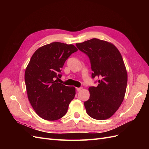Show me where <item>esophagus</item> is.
Returning a JSON list of instances; mask_svg holds the SVG:
<instances>
[{"label":"esophagus","mask_w":149,"mask_h":149,"mask_svg":"<svg viewBox=\"0 0 149 149\" xmlns=\"http://www.w3.org/2000/svg\"><path fill=\"white\" fill-rule=\"evenodd\" d=\"M81 89H82V88H76V90H77L78 91H80Z\"/></svg>","instance_id":"obj_1"}]
</instances>
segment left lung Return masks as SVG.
Instances as JSON below:
<instances>
[{
	"label": "left lung",
	"instance_id": "left-lung-1",
	"mask_svg": "<svg viewBox=\"0 0 149 149\" xmlns=\"http://www.w3.org/2000/svg\"><path fill=\"white\" fill-rule=\"evenodd\" d=\"M76 46L89 57L92 78H100L97 87L89 88L90 96L84 102L87 114L94 119H109L121 105L127 87V73L121 54L113 44L97 38Z\"/></svg>",
	"mask_w": 149,
	"mask_h": 149
}]
</instances>
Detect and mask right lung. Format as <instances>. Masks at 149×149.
<instances>
[{"label":"right lung","mask_w":149,"mask_h":149,"mask_svg":"<svg viewBox=\"0 0 149 149\" xmlns=\"http://www.w3.org/2000/svg\"><path fill=\"white\" fill-rule=\"evenodd\" d=\"M78 51L73 45L53 42L39 48L31 56L25 72L28 99L35 112L47 120H55L67 112L73 100L74 87L58 83L68 57Z\"/></svg>","instance_id":"right-lung-1"}]
</instances>
